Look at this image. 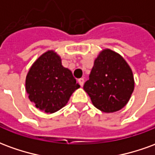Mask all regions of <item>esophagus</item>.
Here are the masks:
<instances>
[{"label":"esophagus","instance_id":"1","mask_svg":"<svg viewBox=\"0 0 155 155\" xmlns=\"http://www.w3.org/2000/svg\"><path fill=\"white\" fill-rule=\"evenodd\" d=\"M78 82H79V84H80V85H81V87L84 85V80L83 79V78H81V79H79L78 80Z\"/></svg>","mask_w":155,"mask_h":155}]
</instances>
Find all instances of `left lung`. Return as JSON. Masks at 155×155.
<instances>
[{
  "label": "left lung",
  "instance_id": "8db88e82",
  "mask_svg": "<svg viewBox=\"0 0 155 155\" xmlns=\"http://www.w3.org/2000/svg\"><path fill=\"white\" fill-rule=\"evenodd\" d=\"M134 88L133 72L120 54L105 49L94 60L90 78L84 84L92 104L104 113L124 107Z\"/></svg>",
  "mask_w": 155,
  "mask_h": 155
}]
</instances>
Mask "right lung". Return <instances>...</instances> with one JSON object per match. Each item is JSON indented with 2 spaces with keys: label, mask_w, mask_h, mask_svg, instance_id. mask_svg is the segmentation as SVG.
Returning a JSON list of instances; mask_svg holds the SVG:
<instances>
[{
  "label": "right lung",
  "mask_w": 155,
  "mask_h": 155,
  "mask_svg": "<svg viewBox=\"0 0 155 155\" xmlns=\"http://www.w3.org/2000/svg\"><path fill=\"white\" fill-rule=\"evenodd\" d=\"M80 88L69 69L61 64L54 51L42 54L30 68L25 90L30 101L45 113H54L67 104L71 94Z\"/></svg>",
  "instance_id": "add662e5"
}]
</instances>
